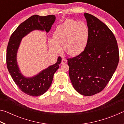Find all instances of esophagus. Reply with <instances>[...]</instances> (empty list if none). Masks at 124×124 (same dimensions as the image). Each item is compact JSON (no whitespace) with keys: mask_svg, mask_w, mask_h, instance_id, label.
Returning a JSON list of instances; mask_svg holds the SVG:
<instances>
[{"mask_svg":"<svg viewBox=\"0 0 124 124\" xmlns=\"http://www.w3.org/2000/svg\"><path fill=\"white\" fill-rule=\"evenodd\" d=\"M67 62V60L65 58H63L62 59V61H61V63L62 64H65Z\"/></svg>","mask_w":124,"mask_h":124,"instance_id":"1","label":"esophagus"}]
</instances>
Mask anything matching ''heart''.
<instances>
[{
	"mask_svg": "<svg viewBox=\"0 0 124 124\" xmlns=\"http://www.w3.org/2000/svg\"><path fill=\"white\" fill-rule=\"evenodd\" d=\"M89 38V28L84 22L68 20L56 28L53 39L49 41V48L54 53H59L63 46L67 54L75 56L84 51Z\"/></svg>",
	"mask_w": 124,
	"mask_h": 124,
	"instance_id": "obj_1",
	"label": "heart"
}]
</instances>
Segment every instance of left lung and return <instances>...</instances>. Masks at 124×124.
Returning <instances> with one entry per match:
<instances>
[{
    "mask_svg": "<svg viewBox=\"0 0 124 124\" xmlns=\"http://www.w3.org/2000/svg\"><path fill=\"white\" fill-rule=\"evenodd\" d=\"M89 31L86 47L75 57L68 58L69 75L73 87L84 96L102 91L112 78L119 61L117 41L104 23L85 13Z\"/></svg>",
    "mask_w": 124,
    "mask_h": 124,
    "instance_id": "obj_1",
    "label": "left lung"
}]
</instances>
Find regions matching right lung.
Listing matches in <instances>:
<instances>
[{
  "label": "right lung",
  "mask_w": 124,
  "mask_h": 124,
  "mask_svg": "<svg viewBox=\"0 0 124 124\" xmlns=\"http://www.w3.org/2000/svg\"><path fill=\"white\" fill-rule=\"evenodd\" d=\"M54 15L40 16L34 15L19 25L10 38L7 50V66L10 74L21 91L31 96H39L46 92L51 85L53 77L59 68L62 58L59 56L55 64L32 78H27L20 73L17 64L16 54L22 38L35 29L49 32L54 22Z\"/></svg>",
  "instance_id": "obj_1"
}]
</instances>
